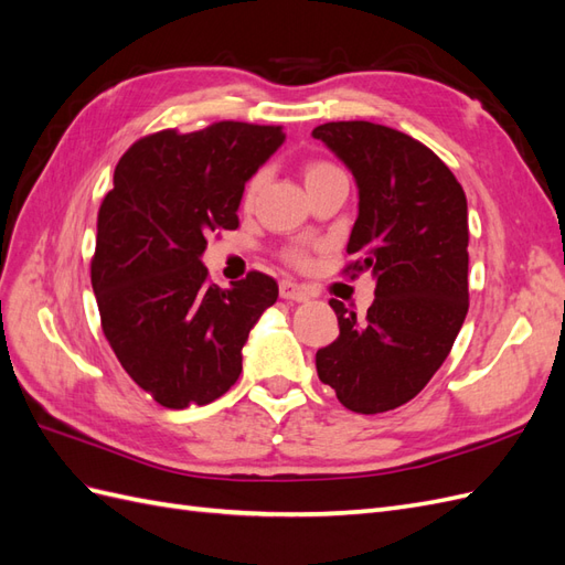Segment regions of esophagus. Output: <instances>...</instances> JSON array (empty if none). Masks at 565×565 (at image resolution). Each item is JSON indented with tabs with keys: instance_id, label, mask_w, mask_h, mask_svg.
Masks as SVG:
<instances>
[{
	"instance_id": "1",
	"label": "esophagus",
	"mask_w": 565,
	"mask_h": 565,
	"mask_svg": "<svg viewBox=\"0 0 565 565\" xmlns=\"http://www.w3.org/2000/svg\"><path fill=\"white\" fill-rule=\"evenodd\" d=\"M280 297L287 299V301H306V299H309V292H306V289L299 282L282 280L280 282Z\"/></svg>"
}]
</instances>
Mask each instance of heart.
I'll return each mask as SVG.
<instances>
[{"label": "heart", "instance_id": "1", "mask_svg": "<svg viewBox=\"0 0 565 565\" xmlns=\"http://www.w3.org/2000/svg\"><path fill=\"white\" fill-rule=\"evenodd\" d=\"M334 169H337V167H334V164H330V162L313 160V162H309V164L303 167L306 183L313 181V179H318V177H322V174H330V172H334ZM262 183H264V174H254V177L247 181V185H245V195H243L245 204H252V202H254V198L259 195V188H262ZM285 256H287V262L299 264V266H303L306 262H309V252H306V249H299V247H295V249H287V252H285Z\"/></svg>", "mask_w": 565, "mask_h": 565}]
</instances>
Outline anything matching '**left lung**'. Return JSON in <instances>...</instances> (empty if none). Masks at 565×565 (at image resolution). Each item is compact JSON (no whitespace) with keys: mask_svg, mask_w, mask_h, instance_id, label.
I'll return each mask as SVG.
<instances>
[{"mask_svg":"<svg viewBox=\"0 0 565 565\" xmlns=\"http://www.w3.org/2000/svg\"><path fill=\"white\" fill-rule=\"evenodd\" d=\"M358 183L347 273L372 270L374 301L361 320L330 299L339 337L316 353L339 403L377 415L413 401L446 361L469 311L467 195L434 150L384 125L313 129Z\"/></svg>","mask_w":565,"mask_h":565,"instance_id":"left-lung-1","label":"left lung"}]
</instances>
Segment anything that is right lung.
Listing matches in <instances>:
<instances>
[{
  "instance_id": "1",
  "label": "right lung",
  "mask_w": 565,
  "mask_h": 565,
  "mask_svg": "<svg viewBox=\"0 0 565 565\" xmlns=\"http://www.w3.org/2000/svg\"><path fill=\"white\" fill-rule=\"evenodd\" d=\"M285 141L282 127L214 122L143 136L100 202L92 287L100 328L129 377L160 405H207L237 382L254 322L278 282L249 270L224 289L200 256L241 226L245 183Z\"/></svg>"
}]
</instances>
